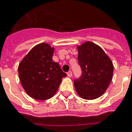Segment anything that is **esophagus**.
Wrapping results in <instances>:
<instances>
[{
  "label": "esophagus",
  "mask_w": 132,
  "mask_h": 132,
  "mask_svg": "<svg viewBox=\"0 0 132 132\" xmlns=\"http://www.w3.org/2000/svg\"><path fill=\"white\" fill-rule=\"evenodd\" d=\"M67 76H69V77H71L72 76V72L71 71H69L68 73H67Z\"/></svg>",
  "instance_id": "esophagus-1"
}]
</instances>
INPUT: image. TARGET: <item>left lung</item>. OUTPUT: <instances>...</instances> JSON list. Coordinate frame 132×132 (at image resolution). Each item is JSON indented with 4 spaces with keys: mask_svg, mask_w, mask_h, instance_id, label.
Wrapping results in <instances>:
<instances>
[{
    "mask_svg": "<svg viewBox=\"0 0 132 132\" xmlns=\"http://www.w3.org/2000/svg\"><path fill=\"white\" fill-rule=\"evenodd\" d=\"M82 76L74 80L77 93L81 98L92 100L100 97L113 78V65L101 47L87 41L77 46Z\"/></svg>",
    "mask_w": 132,
    "mask_h": 132,
    "instance_id": "8db88e82",
    "label": "left lung"
}]
</instances>
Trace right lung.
I'll list each match as a JSON object with an SVG mask.
<instances>
[{
    "mask_svg": "<svg viewBox=\"0 0 132 132\" xmlns=\"http://www.w3.org/2000/svg\"><path fill=\"white\" fill-rule=\"evenodd\" d=\"M54 50L49 44L40 43L31 49L19 64L21 85L27 94L36 100L52 98L66 76L59 64L52 60Z\"/></svg>",
    "mask_w": 132,
    "mask_h": 132,
    "instance_id": "1",
    "label": "right lung"
}]
</instances>
